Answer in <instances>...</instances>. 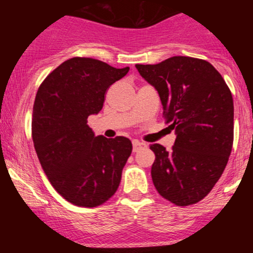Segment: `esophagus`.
<instances>
[{
    "mask_svg": "<svg viewBox=\"0 0 253 253\" xmlns=\"http://www.w3.org/2000/svg\"><path fill=\"white\" fill-rule=\"evenodd\" d=\"M146 147V144L141 143L139 140H133V152H138L141 149H145Z\"/></svg>",
    "mask_w": 253,
    "mask_h": 253,
    "instance_id": "obj_1",
    "label": "esophagus"
}]
</instances>
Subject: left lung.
I'll return each instance as SVG.
<instances>
[{
	"instance_id": "1",
	"label": "left lung",
	"mask_w": 253,
	"mask_h": 253,
	"mask_svg": "<svg viewBox=\"0 0 253 253\" xmlns=\"http://www.w3.org/2000/svg\"><path fill=\"white\" fill-rule=\"evenodd\" d=\"M158 91L167 124L175 129L172 149H150L157 191L179 207L201 201L221 177L233 145V98L219 71L197 58L176 56L155 65L136 64Z\"/></svg>"
}]
</instances>
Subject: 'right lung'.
<instances>
[{"instance_id":"add662e5","label":"right lung","mask_w":253,"mask_h":253,"mask_svg":"<svg viewBox=\"0 0 253 253\" xmlns=\"http://www.w3.org/2000/svg\"><path fill=\"white\" fill-rule=\"evenodd\" d=\"M128 70L75 57L54 69L38 89L34 147L52 187L72 205L97 207L118 190L132 143L125 136H95L86 123L102 109L109 86Z\"/></svg>"}]
</instances>
